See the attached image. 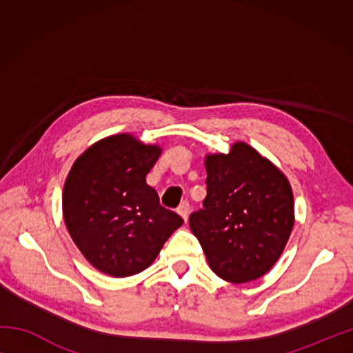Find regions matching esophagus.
Segmentation results:
<instances>
[{"mask_svg":"<svg viewBox=\"0 0 353 353\" xmlns=\"http://www.w3.org/2000/svg\"><path fill=\"white\" fill-rule=\"evenodd\" d=\"M177 213L181 214V216L183 218V221L185 223H187V219H188V214H190V204L187 201H183L181 205H179V208H177Z\"/></svg>","mask_w":353,"mask_h":353,"instance_id":"obj_1","label":"esophagus"}]
</instances>
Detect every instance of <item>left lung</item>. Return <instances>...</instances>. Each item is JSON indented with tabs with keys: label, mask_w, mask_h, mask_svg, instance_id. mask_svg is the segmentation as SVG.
<instances>
[{
	"label": "left lung",
	"mask_w": 353,
	"mask_h": 353,
	"mask_svg": "<svg viewBox=\"0 0 353 353\" xmlns=\"http://www.w3.org/2000/svg\"><path fill=\"white\" fill-rule=\"evenodd\" d=\"M207 196L190 227L218 277L246 283L266 274L294 225L288 179L246 143L207 155Z\"/></svg>",
	"instance_id": "obj_1"
}]
</instances>
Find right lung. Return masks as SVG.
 <instances>
[{"label":"right lung","mask_w":353,"mask_h":353,"mask_svg":"<svg viewBox=\"0 0 353 353\" xmlns=\"http://www.w3.org/2000/svg\"><path fill=\"white\" fill-rule=\"evenodd\" d=\"M159 155V146L113 135L88 148L70 171L65 224L83 256L104 274L128 277L146 270L183 224L146 183Z\"/></svg>","instance_id":"1"}]
</instances>
